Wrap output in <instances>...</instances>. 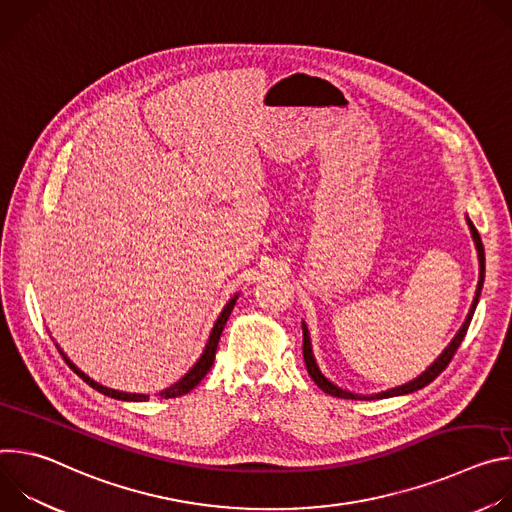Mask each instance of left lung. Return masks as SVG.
Returning a JSON list of instances; mask_svg holds the SVG:
<instances>
[{
    "label": "left lung",
    "mask_w": 512,
    "mask_h": 512,
    "mask_svg": "<svg viewBox=\"0 0 512 512\" xmlns=\"http://www.w3.org/2000/svg\"><path fill=\"white\" fill-rule=\"evenodd\" d=\"M466 223H468V227H470V233H472V239H474V245H476V251H478V265H480V275H478V285H476V296H474V300H472V306H470V312H468V316H466V320H464V324L460 326V330L456 332V336L452 338V342L444 348V352L437 356L429 367L419 375V377H415L413 381H409V383H405V385H399V387H393V389H387V391H381V393H375V395H358V393H350V391H344V389H340L338 385H334L332 381H328L324 375H322V371L318 369V362H316V358H314V350H312V340H310V330H308V326H306V322H302V330H304V360H306V369H308V373H310V377H312V381L324 391V393H328V395H332V397H340V399H360V401H371V399H387V397H397V395H407V393H413V391H419V389H423L425 385H429L437 375H440L448 364H450V360H452V356L456 354V350H458V346L462 344V340H464V336H466V332H468V326H470V322H472V316H474V310H476V306H478V300H480V294H482V283H484V247H482V241H480V235H478V231H476V227L472 225V221L470 218L466 216Z\"/></svg>",
    "instance_id": "8db88e82"
}]
</instances>
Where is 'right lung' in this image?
<instances>
[{"mask_svg": "<svg viewBox=\"0 0 512 512\" xmlns=\"http://www.w3.org/2000/svg\"><path fill=\"white\" fill-rule=\"evenodd\" d=\"M237 300H239V294H235L229 302H227V306L223 308V312H221V316L216 318V322H214V326H212V330H210V336H208V342H206V346H204V350H202V354H200V358L194 362V367L180 379V381H176L172 387H168V389H164V391H160L158 393V397H162V399H172V397H180V395H186V393H190L204 377H206V373L210 371V367H212V362H214V354H216V346H218V340H221V334H223V328H225V324H227V320H229V316H231V312H233V308H235V304H237ZM56 348L60 350V346L56 344ZM60 354H62V358L66 360V364L68 367L75 371L87 385H91L95 391H99V393H103V395H107V397H111V399H119V401H148L150 399V395H139V393H123V391H115V389H109V387H103V385H99L97 381H93L91 377H87L77 364H72V360L60 350Z\"/></svg>", "mask_w": 512, "mask_h": 512, "instance_id": "add662e5", "label": "right lung"}]
</instances>
